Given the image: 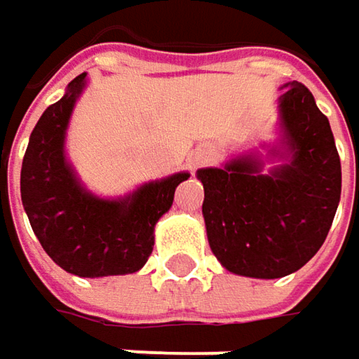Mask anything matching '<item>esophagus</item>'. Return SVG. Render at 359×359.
Listing matches in <instances>:
<instances>
[{
  "mask_svg": "<svg viewBox=\"0 0 359 359\" xmlns=\"http://www.w3.org/2000/svg\"><path fill=\"white\" fill-rule=\"evenodd\" d=\"M199 164H201V160H199V158H197V160H195V162H193V166H199Z\"/></svg>",
  "mask_w": 359,
  "mask_h": 359,
  "instance_id": "1",
  "label": "esophagus"
}]
</instances>
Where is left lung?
Wrapping results in <instances>:
<instances>
[{"instance_id":"left-lung-1","label":"left lung","mask_w":359,"mask_h":359,"mask_svg":"<svg viewBox=\"0 0 359 359\" xmlns=\"http://www.w3.org/2000/svg\"><path fill=\"white\" fill-rule=\"evenodd\" d=\"M292 162L261 175V164L234 160L203 168V217L217 261L232 273L276 279L304 267L323 246L341 197V162L329 118L304 83L279 98Z\"/></svg>"}]
</instances>
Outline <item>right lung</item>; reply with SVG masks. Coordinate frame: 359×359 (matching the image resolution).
<instances>
[{"label":"right lung","instance_id":"add662e5","mask_svg":"<svg viewBox=\"0 0 359 359\" xmlns=\"http://www.w3.org/2000/svg\"><path fill=\"white\" fill-rule=\"evenodd\" d=\"M86 74L67 86L30 133L20 172L22 205L41 246L67 273L127 276L146 265L154 226L170 210L187 172L147 182L121 201L90 195L65 162L63 140Z\"/></svg>","mask_w":359,"mask_h":359}]
</instances>
